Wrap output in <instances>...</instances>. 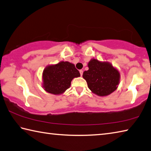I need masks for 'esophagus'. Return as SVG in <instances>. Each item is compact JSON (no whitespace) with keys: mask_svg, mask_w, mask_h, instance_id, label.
Here are the masks:
<instances>
[{"mask_svg":"<svg viewBox=\"0 0 151 151\" xmlns=\"http://www.w3.org/2000/svg\"><path fill=\"white\" fill-rule=\"evenodd\" d=\"M79 72H80L81 76L83 75V70H79Z\"/></svg>","mask_w":151,"mask_h":151,"instance_id":"1","label":"esophagus"}]
</instances>
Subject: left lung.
Here are the masks:
<instances>
[{
  "instance_id": "8db88e82",
  "label": "left lung",
  "mask_w": 151,
  "mask_h": 151,
  "mask_svg": "<svg viewBox=\"0 0 151 151\" xmlns=\"http://www.w3.org/2000/svg\"><path fill=\"white\" fill-rule=\"evenodd\" d=\"M88 67L89 69L84 71L83 76L94 94L105 96L117 89L120 74L109 63L93 59L89 61Z\"/></svg>"
}]
</instances>
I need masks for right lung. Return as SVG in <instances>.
Masks as SVG:
<instances>
[{"label":"right lung","mask_w":151,"mask_h":151,"mask_svg":"<svg viewBox=\"0 0 151 151\" xmlns=\"http://www.w3.org/2000/svg\"><path fill=\"white\" fill-rule=\"evenodd\" d=\"M80 73L73 64L61 61L49 65L43 71V87L46 92L61 94L70 86L74 78L80 76Z\"/></svg>","instance_id":"1"}]
</instances>
